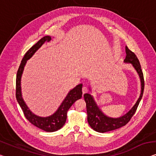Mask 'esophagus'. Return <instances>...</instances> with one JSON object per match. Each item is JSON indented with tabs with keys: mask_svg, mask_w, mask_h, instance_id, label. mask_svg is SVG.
I'll return each mask as SVG.
<instances>
[{
	"mask_svg": "<svg viewBox=\"0 0 156 156\" xmlns=\"http://www.w3.org/2000/svg\"><path fill=\"white\" fill-rule=\"evenodd\" d=\"M82 91H83V94H84L88 92V88L87 87H83L82 89Z\"/></svg>",
	"mask_w": 156,
	"mask_h": 156,
	"instance_id": "1",
	"label": "esophagus"
}]
</instances>
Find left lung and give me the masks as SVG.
Wrapping results in <instances>:
<instances>
[{"mask_svg": "<svg viewBox=\"0 0 156 156\" xmlns=\"http://www.w3.org/2000/svg\"><path fill=\"white\" fill-rule=\"evenodd\" d=\"M125 52H126V57L124 60V62L125 63L132 64L134 69L139 74V78H140L141 90L140 96H139L138 100L136 101V104L128 112L121 117L113 118L108 117L107 115H106L102 112L101 109L97 106V103L95 102L91 94L86 93L83 95L86 102L88 123H89L90 126L96 132L104 133V132L118 129L126 125L135 113L139 102L142 98L144 89V79L143 72L141 71L140 63H139V61L136 55L129 50V48L127 46L125 47Z\"/></svg>", "mask_w": 156, "mask_h": 156, "instance_id": "1", "label": "left lung"}]
</instances>
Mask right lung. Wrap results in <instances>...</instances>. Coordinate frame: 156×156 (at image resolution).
Segmentation results:
<instances>
[{
    "label": "right lung",
    "instance_id": "1",
    "mask_svg": "<svg viewBox=\"0 0 156 156\" xmlns=\"http://www.w3.org/2000/svg\"><path fill=\"white\" fill-rule=\"evenodd\" d=\"M50 36H44L27 51L21 62L17 73V78H16V98H17L18 104H20V107L22 108L23 112H24L25 117L31 124L48 132H55L61 129L64 126L66 120L67 111L73 105L74 102L82 97L83 94V84L76 85L73 89L69 91L67 96L65 97L64 101L62 102L61 105L56 111V112L48 117H40V116L35 115L28 108L22 98V90H21V78H22L23 71H24V66L26 65L27 60L29 59L45 42L50 41Z\"/></svg>",
    "mask_w": 156,
    "mask_h": 156
}]
</instances>
